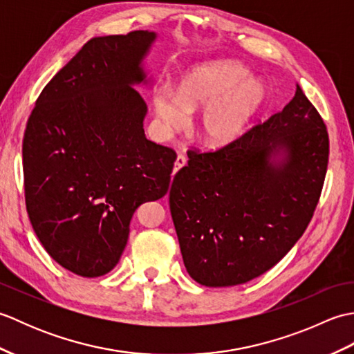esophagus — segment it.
Segmentation results:
<instances>
[{
	"label": "esophagus",
	"instance_id": "1",
	"mask_svg": "<svg viewBox=\"0 0 354 354\" xmlns=\"http://www.w3.org/2000/svg\"><path fill=\"white\" fill-rule=\"evenodd\" d=\"M187 164V160H185V156L184 155H178V158H176V161H175V170L173 171H178V170H181L184 165Z\"/></svg>",
	"mask_w": 354,
	"mask_h": 354
}]
</instances>
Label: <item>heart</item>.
<instances>
[{"label": "heart", "instance_id": "obj_1", "mask_svg": "<svg viewBox=\"0 0 354 354\" xmlns=\"http://www.w3.org/2000/svg\"><path fill=\"white\" fill-rule=\"evenodd\" d=\"M248 71L230 61H214L190 71L178 85L175 97L158 93L153 104L164 129L183 127L185 115L204 108L194 133L208 147H221L242 135L259 109L263 91L254 80H245Z\"/></svg>", "mask_w": 354, "mask_h": 354}]
</instances>
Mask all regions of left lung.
<instances>
[{
  "label": "left lung",
  "instance_id": "1",
  "mask_svg": "<svg viewBox=\"0 0 354 354\" xmlns=\"http://www.w3.org/2000/svg\"><path fill=\"white\" fill-rule=\"evenodd\" d=\"M187 155L169 194L184 265L199 284L225 288L265 274L303 236L324 185L328 133L297 85L266 122Z\"/></svg>",
  "mask_w": 354,
  "mask_h": 354
}]
</instances>
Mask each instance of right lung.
<instances>
[{
	"mask_svg": "<svg viewBox=\"0 0 354 354\" xmlns=\"http://www.w3.org/2000/svg\"><path fill=\"white\" fill-rule=\"evenodd\" d=\"M156 35L93 37L36 100L22 140L26 207L62 268L100 277L115 268L141 204L169 190L175 150L146 138L147 106L132 85Z\"/></svg>",
	"mask_w": 354,
	"mask_h": 354,
	"instance_id": "right-lung-1",
	"label": "right lung"
}]
</instances>
